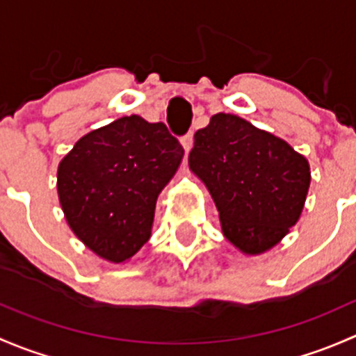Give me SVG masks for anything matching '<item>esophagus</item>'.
Segmentation results:
<instances>
[{"label": "esophagus", "mask_w": 356, "mask_h": 356, "mask_svg": "<svg viewBox=\"0 0 356 356\" xmlns=\"http://www.w3.org/2000/svg\"><path fill=\"white\" fill-rule=\"evenodd\" d=\"M193 143H195V136H193V132H188L186 136H182V146H184L186 153L193 148Z\"/></svg>", "instance_id": "1"}]
</instances>
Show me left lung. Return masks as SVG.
I'll return each mask as SVG.
<instances>
[{
  "instance_id": "left-lung-1",
  "label": "left lung",
  "mask_w": 356,
  "mask_h": 356,
  "mask_svg": "<svg viewBox=\"0 0 356 356\" xmlns=\"http://www.w3.org/2000/svg\"><path fill=\"white\" fill-rule=\"evenodd\" d=\"M189 167L207 184L225 238L250 254L288 234L310 186L307 158L231 113L213 115L196 131Z\"/></svg>"
}]
</instances>
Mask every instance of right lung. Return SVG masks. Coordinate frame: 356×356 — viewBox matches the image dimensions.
<instances>
[{
  "mask_svg": "<svg viewBox=\"0 0 356 356\" xmlns=\"http://www.w3.org/2000/svg\"><path fill=\"white\" fill-rule=\"evenodd\" d=\"M184 148L163 122L122 117L89 132L58 167V196L79 239L105 260H129L152 236L156 198Z\"/></svg>",
  "mask_w": 356,
  "mask_h": 356,
  "instance_id": "add662e5",
  "label": "right lung"
}]
</instances>
